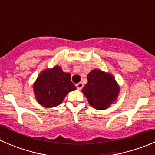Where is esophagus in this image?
<instances>
[{
	"label": "esophagus",
	"instance_id": "esophagus-1",
	"mask_svg": "<svg viewBox=\"0 0 155 155\" xmlns=\"http://www.w3.org/2000/svg\"><path fill=\"white\" fill-rule=\"evenodd\" d=\"M76 88H77L78 90H81V89L83 87L84 85H83V83H82V82H79L78 84H76Z\"/></svg>",
	"mask_w": 155,
	"mask_h": 155
}]
</instances>
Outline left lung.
Instances as JSON below:
<instances>
[{
    "mask_svg": "<svg viewBox=\"0 0 155 155\" xmlns=\"http://www.w3.org/2000/svg\"><path fill=\"white\" fill-rule=\"evenodd\" d=\"M87 79L82 93L91 107L104 110L116 102L121 88L113 75L100 69H94L87 74Z\"/></svg>",
    "mask_w": 155,
    "mask_h": 155,
    "instance_id": "left-lung-1",
    "label": "left lung"
}]
</instances>
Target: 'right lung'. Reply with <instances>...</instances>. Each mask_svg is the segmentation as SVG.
<instances>
[{
  "label": "right lung",
  "mask_w": 155,
  "mask_h": 155,
  "mask_svg": "<svg viewBox=\"0 0 155 155\" xmlns=\"http://www.w3.org/2000/svg\"><path fill=\"white\" fill-rule=\"evenodd\" d=\"M70 79V73L58 65L42 70L33 84L36 101L46 108L60 105L69 92L76 89Z\"/></svg>",
  "instance_id": "right-lung-1"
}]
</instances>
